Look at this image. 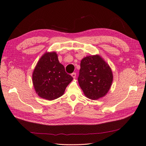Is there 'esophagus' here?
<instances>
[{
	"instance_id": "34e87169",
	"label": "esophagus",
	"mask_w": 146,
	"mask_h": 146,
	"mask_svg": "<svg viewBox=\"0 0 146 146\" xmlns=\"http://www.w3.org/2000/svg\"><path fill=\"white\" fill-rule=\"evenodd\" d=\"M71 76L74 78H75L76 77V73H75V72H73L72 74H71Z\"/></svg>"
}]
</instances>
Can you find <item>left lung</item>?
Here are the masks:
<instances>
[{
    "instance_id": "left-lung-1",
    "label": "left lung",
    "mask_w": 146,
    "mask_h": 146,
    "mask_svg": "<svg viewBox=\"0 0 146 146\" xmlns=\"http://www.w3.org/2000/svg\"><path fill=\"white\" fill-rule=\"evenodd\" d=\"M113 80L111 68L99 55L87 56L81 60L78 82L88 99L94 100L104 97Z\"/></svg>"
}]
</instances>
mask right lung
<instances>
[{"label":"right lung","instance_id":"obj_1","mask_svg":"<svg viewBox=\"0 0 146 146\" xmlns=\"http://www.w3.org/2000/svg\"><path fill=\"white\" fill-rule=\"evenodd\" d=\"M73 78L65 71L55 52H46L39 58L32 74L33 85L40 98L53 100L63 96Z\"/></svg>","mask_w":146,"mask_h":146}]
</instances>
